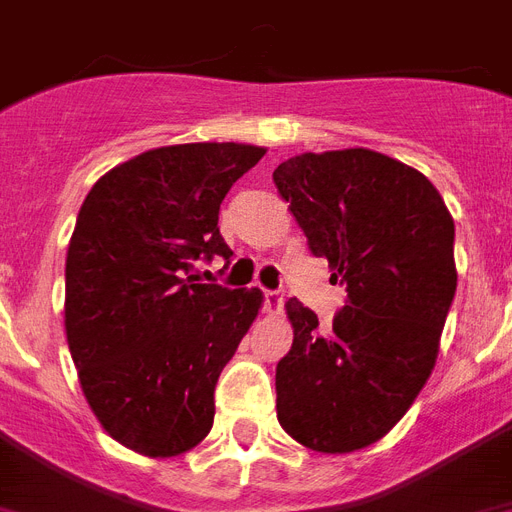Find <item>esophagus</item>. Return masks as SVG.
<instances>
[{
  "label": "esophagus",
  "mask_w": 512,
  "mask_h": 512,
  "mask_svg": "<svg viewBox=\"0 0 512 512\" xmlns=\"http://www.w3.org/2000/svg\"><path fill=\"white\" fill-rule=\"evenodd\" d=\"M265 313L270 315H278L281 313V307H284V294L281 292H270V289H265Z\"/></svg>",
  "instance_id": "1"
}]
</instances>
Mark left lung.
<instances>
[{"mask_svg": "<svg viewBox=\"0 0 512 512\" xmlns=\"http://www.w3.org/2000/svg\"><path fill=\"white\" fill-rule=\"evenodd\" d=\"M278 194L347 284L328 331L286 302L294 342L276 368V413L307 450L342 455L392 431L434 371L458 289L455 220L429 178L373 149L289 157Z\"/></svg>", "mask_w": 512, "mask_h": 512, "instance_id": "1", "label": "left lung"}]
</instances>
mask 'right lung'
Instances as JSON below:
<instances>
[{"label": "right lung", "mask_w": 512, "mask_h": 512, "mask_svg": "<svg viewBox=\"0 0 512 512\" xmlns=\"http://www.w3.org/2000/svg\"><path fill=\"white\" fill-rule=\"evenodd\" d=\"M263 147L234 141L141 152L91 186L65 260V334L102 429L147 458L197 447L215 384L263 307L260 289L199 284L194 260L231 257L228 189Z\"/></svg>", "instance_id": "1"}]
</instances>
